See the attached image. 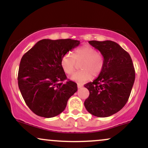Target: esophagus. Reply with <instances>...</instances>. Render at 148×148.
I'll list each match as a JSON object with an SVG mask.
<instances>
[{
	"mask_svg": "<svg viewBox=\"0 0 148 148\" xmlns=\"http://www.w3.org/2000/svg\"><path fill=\"white\" fill-rule=\"evenodd\" d=\"M77 87H78V88H82V87H83V85H82V84H77Z\"/></svg>",
	"mask_w": 148,
	"mask_h": 148,
	"instance_id": "34e87169",
	"label": "esophagus"
}]
</instances>
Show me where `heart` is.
<instances>
[{"label":"heart","mask_w":148,"mask_h":148,"mask_svg":"<svg viewBox=\"0 0 148 148\" xmlns=\"http://www.w3.org/2000/svg\"><path fill=\"white\" fill-rule=\"evenodd\" d=\"M80 64L81 71L74 72L70 76L72 81L77 83H85L96 77L102 72L104 67V58L103 56L90 46L86 45L76 49L73 56L69 53L62 57L60 64L66 74H71L76 67V62H81Z\"/></svg>","instance_id":"obj_1"}]
</instances>
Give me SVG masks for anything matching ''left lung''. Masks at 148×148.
<instances>
[{"mask_svg":"<svg viewBox=\"0 0 148 148\" xmlns=\"http://www.w3.org/2000/svg\"><path fill=\"white\" fill-rule=\"evenodd\" d=\"M88 42L103 56L104 67L96 79L84 85L90 92L84 106L92 115L106 118L126 104L135 80V70L130 54L116 42Z\"/></svg>","mask_w":148,"mask_h":148,"instance_id":"left-lung-1","label":"left lung"}]
</instances>
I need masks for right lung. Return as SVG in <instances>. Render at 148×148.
I'll return each mask as SVG.
<instances>
[{
  "instance_id": "right-lung-1",
  "label": "right lung",
  "mask_w": 148,
  "mask_h": 148,
  "mask_svg": "<svg viewBox=\"0 0 148 148\" xmlns=\"http://www.w3.org/2000/svg\"><path fill=\"white\" fill-rule=\"evenodd\" d=\"M80 45L71 39L37 42L22 57L18 85L27 106L39 116L53 118L64 111L67 101L77 91V85L67 79L62 57Z\"/></svg>"
}]
</instances>
